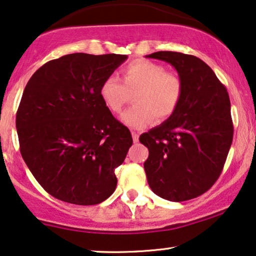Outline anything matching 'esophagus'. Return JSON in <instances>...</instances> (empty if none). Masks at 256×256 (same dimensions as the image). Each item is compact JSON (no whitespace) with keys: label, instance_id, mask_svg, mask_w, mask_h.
Returning <instances> with one entry per match:
<instances>
[{"label":"esophagus","instance_id":"esophagus-1","mask_svg":"<svg viewBox=\"0 0 256 256\" xmlns=\"http://www.w3.org/2000/svg\"><path fill=\"white\" fill-rule=\"evenodd\" d=\"M132 138H134V143H137L138 139H139V134H137V132H132Z\"/></svg>","mask_w":256,"mask_h":256}]
</instances>
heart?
I'll return each mask as SVG.
<instances>
[{"label": "heart", "instance_id": "b5f03b06", "mask_svg": "<svg viewBox=\"0 0 256 256\" xmlns=\"http://www.w3.org/2000/svg\"><path fill=\"white\" fill-rule=\"evenodd\" d=\"M118 76H108L102 80L99 94L106 108L119 113L134 94V105L122 116V122L134 128L150 124L152 119L164 122L176 112L183 96V82L177 74L166 72L163 64L137 60L122 70Z\"/></svg>", "mask_w": 256, "mask_h": 256}]
</instances>
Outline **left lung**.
<instances>
[{
    "mask_svg": "<svg viewBox=\"0 0 256 256\" xmlns=\"http://www.w3.org/2000/svg\"><path fill=\"white\" fill-rule=\"evenodd\" d=\"M146 58L174 66L184 87L176 112L139 137L148 148L144 163L148 183L164 200L195 198L214 186L230 148L234 128L228 92L198 58L177 52Z\"/></svg>",
    "mask_w": 256,
    "mask_h": 256,
    "instance_id": "obj_1",
    "label": "left lung"
}]
</instances>
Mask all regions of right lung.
Here are the masks:
<instances>
[{
    "label": "right lung",
    "instance_id": "obj_1",
    "mask_svg": "<svg viewBox=\"0 0 256 256\" xmlns=\"http://www.w3.org/2000/svg\"><path fill=\"white\" fill-rule=\"evenodd\" d=\"M126 59L67 54L41 66L26 85L16 113L20 151L35 180L58 200L93 206L116 190L114 169L132 136L106 108L99 88Z\"/></svg>",
    "mask_w": 256,
    "mask_h": 256
}]
</instances>
